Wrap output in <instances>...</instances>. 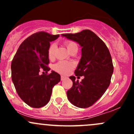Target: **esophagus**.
Instances as JSON below:
<instances>
[{"label": "esophagus", "instance_id": "34e87169", "mask_svg": "<svg viewBox=\"0 0 134 134\" xmlns=\"http://www.w3.org/2000/svg\"><path fill=\"white\" fill-rule=\"evenodd\" d=\"M65 78H66V77L64 76H61V80H62V81L64 80Z\"/></svg>", "mask_w": 134, "mask_h": 134}]
</instances>
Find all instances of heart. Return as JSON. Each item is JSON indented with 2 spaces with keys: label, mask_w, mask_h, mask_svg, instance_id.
Segmentation results:
<instances>
[{
  "label": "heart",
  "mask_w": 134,
  "mask_h": 134,
  "mask_svg": "<svg viewBox=\"0 0 134 134\" xmlns=\"http://www.w3.org/2000/svg\"><path fill=\"white\" fill-rule=\"evenodd\" d=\"M65 45L67 47V49L69 51H71L72 48L75 47H77L76 44L73 41H67L65 42ZM56 44H52L50 46L48 51V56L50 59H52L54 58L55 52H56ZM74 65L72 63H69V62H59L56 63L54 65V69L57 72L61 74H67L70 72L71 69L73 68Z\"/></svg>",
  "instance_id": "obj_1"
}]
</instances>
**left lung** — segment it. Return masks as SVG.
<instances>
[{
  "mask_svg": "<svg viewBox=\"0 0 134 134\" xmlns=\"http://www.w3.org/2000/svg\"><path fill=\"white\" fill-rule=\"evenodd\" d=\"M62 36L76 42L82 47V57L75 73L84 78L79 82L75 81V76L69 77L73 84L67 91V98L76 107L89 108L109 87L113 72L111 56L106 44L90 30Z\"/></svg>",
  "mask_w": 134,
  "mask_h": 134,
  "instance_id": "obj_1",
  "label": "left lung"
}]
</instances>
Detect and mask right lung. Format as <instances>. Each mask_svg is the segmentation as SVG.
Here are the masks:
<instances>
[{
  "instance_id": "add662e5",
  "label": "right lung",
  "mask_w": 134,
  "mask_h": 134,
  "mask_svg": "<svg viewBox=\"0 0 134 134\" xmlns=\"http://www.w3.org/2000/svg\"><path fill=\"white\" fill-rule=\"evenodd\" d=\"M59 36L44 32L34 34L21 43L12 60V82L20 98L30 107L45 106L51 99L53 87L60 81V75L55 71L39 75L41 68L47 72L51 69L47 66L50 42Z\"/></svg>"
}]
</instances>
